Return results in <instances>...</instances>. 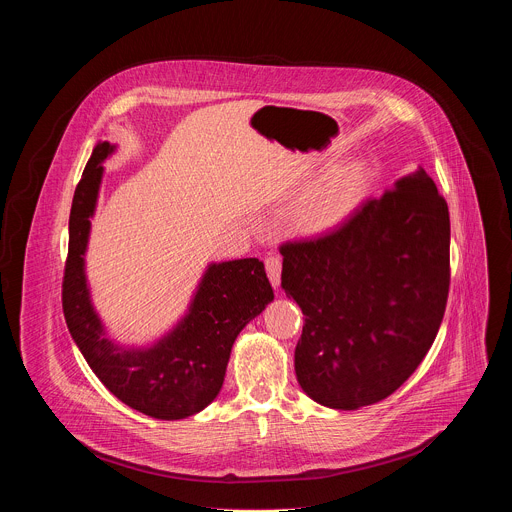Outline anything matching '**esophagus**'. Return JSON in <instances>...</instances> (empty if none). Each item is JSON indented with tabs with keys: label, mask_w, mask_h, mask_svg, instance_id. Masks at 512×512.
Wrapping results in <instances>:
<instances>
[{
	"label": "esophagus",
	"mask_w": 512,
	"mask_h": 512,
	"mask_svg": "<svg viewBox=\"0 0 512 512\" xmlns=\"http://www.w3.org/2000/svg\"><path fill=\"white\" fill-rule=\"evenodd\" d=\"M265 271H267V277H269L271 285L277 287L279 281H281V259L277 255H269L265 259Z\"/></svg>",
	"instance_id": "esophagus-1"
}]
</instances>
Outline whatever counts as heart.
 <instances>
[{
	"mask_svg": "<svg viewBox=\"0 0 512 512\" xmlns=\"http://www.w3.org/2000/svg\"><path fill=\"white\" fill-rule=\"evenodd\" d=\"M367 172L360 166H344L316 184L298 206V225L306 233H324L340 225L360 196Z\"/></svg>",
	"mask_w": 512,
	"mask_h": 512,
	"instance_id": "1",
	"label": "heart"
}]
</instances>
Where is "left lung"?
Listing matches in <instances>:
<instances>
[{"label":"left lung","instance_id":"obj_1","mask_svg":"<svg viewBox=\"0 0 512 512\" xmlns=\"http://www.w3.org/2000/svg\"><path fill=\"white\" fill-rule=\"evenodd\" d=\"M279 253L281 287L306 316L296 346L306 395L348 411L395 393L431 348L450 291V212L427 172Z\"/></svg>","mask_w":512,"mask_h":512}]
</instances>
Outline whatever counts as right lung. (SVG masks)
<instances>
[{"label":"right lung","mask_w":512,"mask_h":512,"mask_svg":"<svg viewBox=\"0 0 512 512\" xmlns=\"http://www.w3.org/2000/svg\"><path fill=\"white\" fill-rule=\"evenodd\" d=\"M113 152L99 143L77 184L68 221L62 312L70 336L99 381L125 405L156 419H184L214 401L239 332L273 300L259 259L214 263L204 273L188 316L148 350H125L103 336L85 279V251L103 176Z\"/></svg>","instance_id":"1"}]
</instances>
